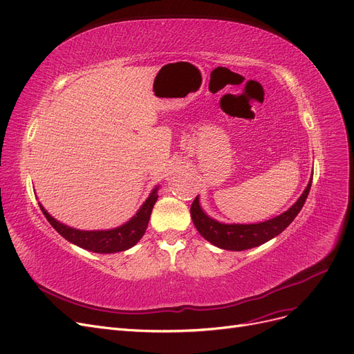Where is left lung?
I'll list each match as a JSON object with an SVG mask.
<instances>
[{
    "label": "left lung",
    "instance_id": "obj_1",
    "mask_svg": "<svg viewBox=\"0 0 354 354\" xmlns=\"http://www.w3.org/2000/svg\"><path fill=\"white\" fill-rule=\"evenodd\" d=\"M310 183L313 177L309 178L308 186L304 193L299 196L286 212L280 214L272 219L259 222V223H225L219 222L214 218H210L201 206L199 196L196 197L190 207V215L193 223L199 234L207 239L210 244H214L218 248L230 250V251H244L254 247H259L272 238L277 236L280 232H283L292 221L298 216L301 209L310 190Z\"/></svg>",
    "mask_w": 354,
    "mask_h": 354
}]
</instances>
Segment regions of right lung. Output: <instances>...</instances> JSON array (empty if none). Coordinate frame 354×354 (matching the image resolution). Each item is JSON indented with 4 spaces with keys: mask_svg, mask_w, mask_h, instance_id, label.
<instances>
[{
    "mask_svg": "<svg viewBox=\"0 0 354 354\" xmlns=\"http://www.w3.org/2000/svg\"><path fill=\"white\" fill-rule=\"evenodd\" d=\"M158 189L160 186H155L152 189L148 199L138 209L136 214L129 221H126L124 223L111 230H93V231L77 230V228H73V226H68L59 222L58 219H55L40 202H39V206H40V210L44 212L45 218L55 228V231L59 235H62L71 244L93 252L111 254V252H120V251L132 248L133 245H136L139 239L144 236L149 222L151 212L153 209L155 202L158 199Z\"/></svg>",
    "mask_w": 354,
    "mask_h": 354,
    "instance_id": "obj_1",
    "label": "right lung"
}]
</instances>
